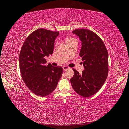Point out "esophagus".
Segmentation results:
<instances>
[{"label": "esophagus", "mask_w": 129, "mask_h": 129, "mask_svg": "<svg viewBox=\"0 0 129 129\" xmlns=\"http://www.w3.org/2000/svg\"><path fill=\"white\" fill-rule=\"evenodd\" d=\"M63 70L64 71H66V70H67V69H69V67H67V66H63Z\"/></svg>", "instance_id": "1"}]
</instances>
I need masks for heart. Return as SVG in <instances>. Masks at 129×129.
Segmentation results:
<instances>
[{
    "label": "heart",
    "mask_w": 129,
    "mask_h": 129,
    "mask_svg": "<svg viewBox=\"0 0 129 129\" xmlns=\"http://www.w3.org/2000/svg\"><path fill=\"white\" fill-rule=\"evenodd\" d=\"M75 41H77L75 39H73V38H69V39H68L67 40V45L68 44H71V43H72V42H75ZM57 44L56 43V46H57Z\"/></svg>",
    "instance_id": "obj_1"
}]
</instances>
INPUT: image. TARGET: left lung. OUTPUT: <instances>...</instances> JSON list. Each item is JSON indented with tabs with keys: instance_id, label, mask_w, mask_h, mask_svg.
Segmentation results:
<instances>
[{
	"instance_id": "1",
	"label": "left lung",
	"mask_w": 129,
	"mask_h": 129,
	"mask_svg": "<svg viewBox=\"0 0 129 129\" xmlns=\"http://www.w3.org/2000/svg\"><path fill=\"white\" fill-rule=\"evenodd\" d=\"M72 33L79 37L82 42L79 55L84 70L79 74L73 69L74 75L71 82L78 94L88 97L98 92L107 79L108 53L102 40L92 31L79 29Z\"/></svg>"
}]
</instances>
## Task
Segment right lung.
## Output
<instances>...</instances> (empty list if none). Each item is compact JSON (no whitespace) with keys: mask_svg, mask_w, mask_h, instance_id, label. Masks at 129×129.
Listing matches in <instances>:
<instances>
[{"mask_svg":"<svg viewBox=\"0 0 129 129\" xmlns=\"http://www.w3.org/2000/svg\"><path fill=\"white\" fill-rule=\"evenodd\" d=\"M59 32L37 29L27 37L19 54V67L26 86L35 95L45 97L55 89L62 76L61 67L46 65L45 57L52 55Z\"/></svg>","mask_w":129,"mask_h":129,"instance_id":"right-lung-1","label":"right lung"}]
</instances>
